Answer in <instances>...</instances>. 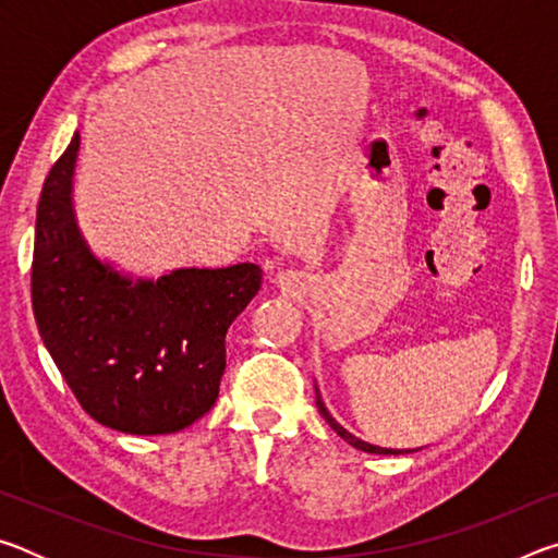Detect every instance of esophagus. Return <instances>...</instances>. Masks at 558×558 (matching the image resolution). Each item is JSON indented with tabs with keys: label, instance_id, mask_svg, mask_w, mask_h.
<instances>
[{
	"label": "esophagus",
	"instance_id": "1",
	"mask_svg": "<svg viewBox=\"0 0 558 558\" xmlns=\"http://www.w3.org/2000/svg\"><path fill=\"white\" fill-rule=\"evenodd\" d=\"M278 282H280V286H286V282H288V272H278Z\"/></svg>",
	"mask_w": 558,
	"mask_h": 558
}]
</instances>
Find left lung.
Instances as JSON below:
<instances>
[{"mask_svg":"<svg viewBox=\"0 0 558 558\" xmlns=\"http://www.w3.org/2000/svg\"><path fill=\"white\" fill-rule=\"evenodd\" d=\"M315 393H317V409L323 413V418L329 423V428H332L337 436H342L349 446H354L356 450H364V452H376V456H401V452H411V450H393V448H379V446H372V442H366L362 438H356L349 433L344 426H339V423L332 418V413L327 411V405L323 401V396H319V389L315 386Z\"/></svg>","mask_w":558,"mask_h":558,"instance_id":"1","label":"left lung"}]
</instances>
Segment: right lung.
Here are the masks:
<instances>
[{
    "label": "right lung",
    "mask_w": 558,
    "mask_h": 558,
    "mask_svg": "<svg viewBox=\"0 0 558 558\" xmlns=\"http://www.w3.org/2000/svg\"><path fill=\"white\" fill-rule=\"evenodd\" d=\"M81 135L36 209L32 305L44 347L90 418L130 436L177 433L219 399L226 332L258 295L256 263L132 278L100 260L73 206Z\"/></svg>",
    "instance_id": "right-lung-1"
}]
</instances>
